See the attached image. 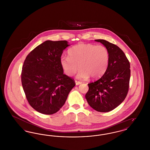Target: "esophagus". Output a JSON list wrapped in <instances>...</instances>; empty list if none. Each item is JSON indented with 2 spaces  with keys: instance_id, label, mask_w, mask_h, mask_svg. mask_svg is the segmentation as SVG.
Here are the masks:
<instances>
[{
  "instance_id": "34e87169",
  "label": "esophagus",
  "mask_w": 150,
  "mask_h": 150,
  "mask_svg": "<svg viewBox=\"0 0 150 150\" xmlns=\"http://www.w3.org/2000/svg\"><path fill=\"white\" fill-rule=\"evenodd\" d=\"M75 83H76V85L78 86V85H79V84H81L82 83V82L79 81H77V80H75Z\"/></svg>"
}]
</instances>
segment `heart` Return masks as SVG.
<instances>
[{
	"instance_id": "b5f03b06",
	"label": "heart",
	"mask_w": 150,
	"mask_h": 150,
	"mask_svg": "<svg viewBox=\"0 0 150 150\" xmlns=\"http://www.w3.org/2000/svg\"><path fill=\"white\" fill-rule=\"evenodd\" d=\"M68 54L69 57L61 58V66L69 76H73L80 69L77 75L80 79L89 76L100 78L106 71L110 61V53L106 47L91 43H80L72 47Z\"/></svg>"
}]
</instances>
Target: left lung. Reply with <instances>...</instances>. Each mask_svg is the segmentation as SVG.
<instances>
[{
  "label": "left lung",
  "mask_w": 150,
  "mask_h": 150,
  "mask_svg": "<svg viewBox=\"0 0 150 150\" xmlns=\"http://www.w3.org/2000/svg\"><path fill=\"white\" fill-rule=\"evenodd\" d=\"M95 41L107 48L110 61L104 75L88 84L89 90L86 98L94 110L105 112L117 107L127 97L130 78V63L125 53L116 45L103 39Z\"/></svg>",
  "instance_id": "left-lung-1"
}]
</instances>
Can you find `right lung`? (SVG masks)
<instances>
[{
  "instance_id": "right-lung-1",
  "label": "right lung",
  "mask_w": 150,
  "mask_h": 150,
  "mask_svg": "<svg viewBox=\"0 0 150 150\" xmlns=\"http://www.w3.org/2000/svg\"><path fill=\"white\" fill-rule=\"evenodd\" d=\"M69 45L66 40H47L30 52L23 62L22 87L30 105L40 113L57 112L75 86L60 64L63 51Z\"/></svg>"
}]
</instances>
